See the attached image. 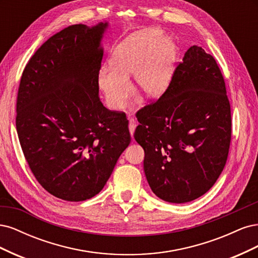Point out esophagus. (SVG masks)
<instances>
[{"instance_id": "esophagus-1", "label": "esophagus", "mask_w": 258, "mask_h": 258, "mask_svg": "<svg viewBox=\"0 0 258 258\" xmlns=\"http://www.w3.org/2000/svg\"><path fill=\"white\" fill-rule=\"evenodd\" d=\"M137 127V121L135 118H130L129 119V131H130V135L134 136L135 134V130Z\"/></svg>"}]
</instances>
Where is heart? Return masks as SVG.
I'll use <instances>...</instances> for the list:
<instances>
[{"mask_svg":"<svg viewBox=\"0 0 258 258\" xmlns=\"http://www.w3.org/2000/svg\"><path fill=\"white\" fill-rule=\"evenodd\" d=\"M176 60V46L158 30H147L127 37L114 49L112 67L98 74V85L111 110H120L131 91L129 76L146 97H157L170 82Z\"/></svg>","mask_w":258,"mask_h":258,"instance_id":"b5f03b06","label":"heart"}]
</instances>
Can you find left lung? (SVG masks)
<instances>
[{"mask_svg": "<svg viewBox=\"0 0 258 258\" xmlns=\"http://www.w3.org/2000/svg\"><path fill=\"white\" fill-rule=\"evenodd\" d=\"M137 118L135 139L156 196L184 204L214 185L228 157L231 114L223 74L210 53L196 45L187 49L167 90Z\"/></svg>", "mask_w": 258, "mask_h": 258, "instance_id": "1", "label": "left lung"}]
</instances>
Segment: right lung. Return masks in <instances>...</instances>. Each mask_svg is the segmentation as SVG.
<instances>
[{"mask_svg": "<svg viewBox=\"0 0 258 258\" xmlns=\"http://www.w3.org/2000/svg\"><path fill=\"white\" fill-rule=\"evenodd\" d=\"M106 28L61 30L35 51L20 80L16 128L23 155L43 188L62 200L99 194L131 141L126 114L107 110L99 98Z\"/></svg>", "mask_w": 258, "mask_h": 258, "instance_id": "add662e5", "label": "right lung"}]
</instances>
